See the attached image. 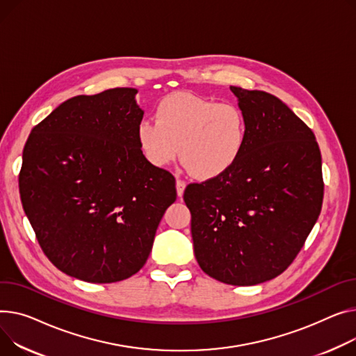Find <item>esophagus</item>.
<instances>
[{
    "instance_id": "esophagus-1",
    "label": "esophagus",
    "mask_w": 356,
    "mask_h": 356,
    "mask_svg": "<svg viewBox=\"0 0 356 356\" xmlns=\"http://www.w3.org/2000/svg\"><path fill=\"white\" fill-rule=\"evenodd\" d=\"M184 188H186V181L177 179V180H176V191H177V195H179V196H183Z\"/></svg>"
}]
</instances>
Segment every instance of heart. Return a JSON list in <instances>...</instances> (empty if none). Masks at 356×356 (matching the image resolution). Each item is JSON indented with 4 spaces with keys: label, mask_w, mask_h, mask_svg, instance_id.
Segmentation results:
<instances>
[{
    "label": "heart",
    "mask_w": 356,
    "mask_h": 356,
    "mask_svg": "<svg viewBox=\"0 0 356 356\" xmlns=\"http://www.w3.org/2000/svg\"><path fill=\"white\" fill-rule=\"evenodd\" d=\"M137 141L146 160L164 168L179 157L191 176L216 179L242 156L249 136L248 117L232 103H218L191 92H173L156 110V120L143 118Z\"/></svg>",
    "instance_id": "heart-1"
}]
</instances>
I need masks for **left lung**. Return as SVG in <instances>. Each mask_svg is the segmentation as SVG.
Listing matches in <instances>:
<instances>
[{
    "mask_svg": "<svg viewBox=\"0 0 356 356\" xmlns=\"http://www.w3.org/2000/svg\"><path fill=\"white\" fill-rule=\"evenodd\" d=\"M248 117L246 147L225 175L186 187L197 264L227 285L285 272L315 226L323 200L314 131L277 97L230 86Z\"/></svg>",
    "mask_w": 356,
    "mask_h": 356,
    "instance_id": "1",
    "label": "left lung"
}]
</instances>
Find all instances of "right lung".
<instances>
[{"instance_id": "obj_1", "label": "right lung", "mask_w": 356, "mask_h": 356, "mask_svg": "<svg viewBox=\"0 0 356 356\" xmlns=\"http://www.w3.org/2000/svg\"><path fill=\"white\" fill-rule=\"evenodd\" d=\"M136 88L76 96L38 123L18 176L24 211L50 262L91 283L145 266L176 180L143 156Z\"/></svg>"}]
</instances>
